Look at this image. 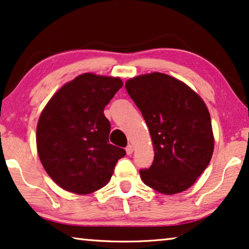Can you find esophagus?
Masks as SVG:
<instances>
[{
  "mask_svg": "<svg viewBox=\"0 0 249 249\" xmlns=\"http://www.w3.org/2000/svg\"><path fill=\"white\" fill-rule=\"evenodd\" d=\"M125 152H127L128 155H131L132 152H134V147H132V145H128L127 147H125Z\"/></svg>",
  "mask_w": 249,
  "mask_h": 249,
  "instance_id": "obj_1",
  "label": "esophagus"
}]
</instances>
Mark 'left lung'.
Returning <instances> with one entry per match:
<instances>
[{
  "instance_id": "1",
  "label": "left lung",
  "mask_w": 249,
  "mask_h": 249,
  "mask_svg": "<svg viewBox=\"0 0 249 249\" xmlns=\"http://www.w3.org/2000/svg\"><path fill=\"white\" fill-rule=\"evenodd\" d=\"M154 146V161L141 178L156 192L173 195L193 186L212 159L214 137L205 103L185 83L153 72L125 83Z\"/></svg>"
}]
</instances>
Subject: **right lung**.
<instances>
[{
    "label": "right lung",
    "instance_id": "1",
    "mask_svg": "<svg viewBox=\"0 0 249 249\" xmlns=\"http://www.w3.org/2000/svg\"><path fill=\"white\" fill-rule=\"evenodd\" d=\"M120 78L84 73L60 88L37 124L40 162L53 181L70 193L90 194L110 181L125 151L108 142L103 113L122 87Z\"/></svg>",
    "mask_w": 249,
    "mask_h": 249
}]
</instances>
